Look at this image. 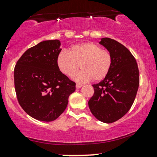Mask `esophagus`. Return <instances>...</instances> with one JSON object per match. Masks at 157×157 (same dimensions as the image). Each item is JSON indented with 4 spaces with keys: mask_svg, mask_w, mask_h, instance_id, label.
Instances as JSON below:
<instances>
[{
    "mask_svg": "<svg viewBox=\"0 0 157 157\" xmlns=\"http://www.w3.org/2000/svg\"><path fill=\"white\" fill-rule=\"evenodd\" d=\"M82 86H83V85H82V84H77L76 85V88H81V87H82Z\"/></svg>",
    "mask_w": 157,
    "mask_h": 157,
    "instance_id": "esophagus-1",
    "label": "esophagus"
}]
</instances>
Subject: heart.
I'll list each match as a JSON object with an SVG mask.
<instances>
[{
    "mask_svg": "<svg viewBox=\"0 0 157 157\" xmlns=\"http://www.w3.org/2000/svg\"><path fill=\"white\" fill-rule=\"evenodd\" d=\"M57 64L60 71L67 76L76 73L81 65L83 70L73 75L77 82H88L94 78L101 81L110 71L113 64L112 55L107 50L92 42L75 44L70 51L63 50L58 54Z\"/></svg>",
    "mask_w": 157,
    "mask_h": 157,
    "instance_id": "obj_1",
    "label": "heart"
}]
</instances>
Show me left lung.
Listing matches in <instances>:
<instances>
[{
	"label": "left lung",
	"instance_id": "1",
	"mask_svg": "<svg viewBox=\"0 0 157 157\" xmlns=\"http://www.w3.org/2000/svg\"><path fill=\"white\" fill-rule=\"evenodd\" d=\"M99 44L112 55L113 64L108 75L93 85L94 94L88 106L96 118L110 124L131 108L138 90L139 70L132 54L118 41L102 38Z\"/></svg>",
	"mask_w": 157,
	"mask_h": 157
}]
</instances>
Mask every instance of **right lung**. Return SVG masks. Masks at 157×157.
I'll return each instance as SVG.
<instances>
[{"label":"right lung","mask_w":157,"mask_h":157,"mask_svg":"<svg viewBox=\"0 0 157 157\" xmlns=\"http://www.w3.org/2000/svg\"><path fill=\"white\" fill-rule=\"evenodd\" d=\"M59 40H47L29 48L14 67V87L19 104L32 118L52 121L67 108L75 82L60 71Z\"/></svg>","instance_id":"right-lung-1"}]
</instances>
